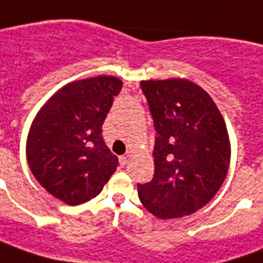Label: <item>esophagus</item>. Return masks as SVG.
<instances>
[{"instance_id": "1", "label": "esophagus", "mask_w": 263, "mask_h": 263, "mask_svg": "<svg viewBox=\"0 0 263 263\" xmlns=\"http://www.w3.org/2000/svg\"><path fill=\"white\" fill-rule=\"evenodd\" d=\"M119 161H120V164L124 167V165L127 164L128 161V156H122V157H119Z\"/></svg>"}]
</instances>
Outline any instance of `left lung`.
I'll return each instance as SVG.
<instances>
[{"mask_svg":"<svg viewBox=\"0 0 263 263\" xmlns=\"http://www.w3.org/2000/svg\"><path fill=\"white\" fill-rule=\"evenodd\" d=\"M156 143L152 181L137 184L147 211L161 219L198 211L222 185L231 144L222 115L208 93L187 79L143 81Z\"/></svg>","mask_w":263,"mask_h":263,"instance_id":"1","label":"left lung"}]
</instances>
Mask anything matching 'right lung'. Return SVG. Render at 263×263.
Listing matches in <instances>:
<instances>
[{
  "mask_svg": "<svg viewBox=\"0 0 263 263\" xmlns=\"http://www.w3.org/2000/svg\"><path fill=\"white\" fill-rule=\"evenodd\" d=\"M122 85L115 76L68 83L33 119L27 140L29 168L49 194L68 205L95 198L119 165L102 126Z\"/></svg>",
  "mask_w": 263,
  "mask_h": 263,
  "instance_id": "add662e5",
  "label": "right lung"
}]
</instances>
